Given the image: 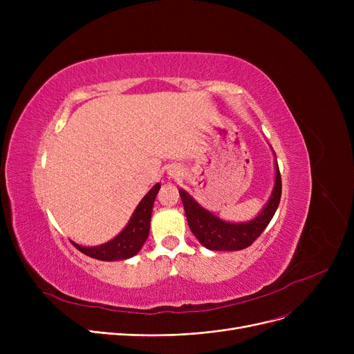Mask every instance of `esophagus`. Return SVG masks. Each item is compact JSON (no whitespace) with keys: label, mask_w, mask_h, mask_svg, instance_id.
I'll list each match as a JSON object with an SVG mask.
<instances>
[{"label":"esophagus","mask_w":354,"mask_h":354,"mask_svg":"<svg viewBox=\"0 0 354 354\" xmlns=\"http://www.w3.org/2000/svg\"><path fill=\"white\" fill-rule=\"evenodd\" d=\"M169 175H171L172 178H179V176H180V171L178 169V167H172V169L169 171Z\"/></svg>","instance_id":"obj_1"}]
</instances>
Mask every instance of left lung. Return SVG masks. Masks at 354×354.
Instances as JSON below:
<instances>
[{
    "label": "left lung",
    "instance_id": "1",
    "mask_svg": "<svg viewBox=\"0 0 354 354\" xmlns=\"http://www.w3.org/2000/svg\"><path fill=\"white\" fill-rule=\"evenodd\" d=\"M274 167V188L267 203L255 218L244 222H230L221 219L214 212L199 205L187 191L179 189L188 225L203 247L211 251H239L250 247L261 235L272 219L281 199V175L280 169H278L277 158Z\"/></svg>",
    "mask_w": 354,
    "mask_h": 354
}]
</instances>
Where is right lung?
<instances>
[{
  "label": "right lung",
  "mask_w": 354,
  "mask_h": 354,
  "mask_svg": "<svg viewBox=\"0 0 354 354\" xmlns=\"http://www.w3.org/2000/svg\"><path fill=\"white\" fill-rule=\"evenodd\" d=\"M159 189L160 183H156L139 202L127 225L115 238L107 241V243L95 247H83L74 243V241H71V244L83 254L100 259V261H122V259L135 257L149 236L153 202Z\"/></svg>",
  "instance_id": "add662e5"
}]
</instances>
